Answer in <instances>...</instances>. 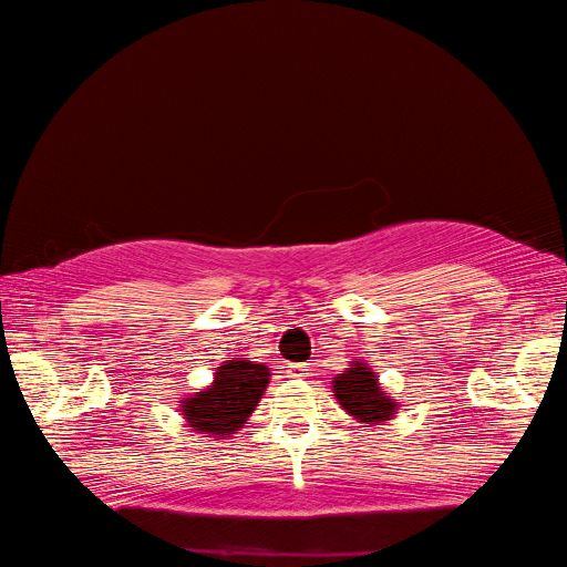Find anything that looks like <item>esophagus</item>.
Masks as SVG:
<instances>
[{"instance_id":"1","label":"esophagus","mask_w":567,"mask_h":567,"mask_svg":"<svg viewBox=\"0 0 567 567\" xmlns=\"http://www.w3.org/2000/svg\"><path fill=\"white\" fill-rule=\"evenodd\" d=\"M307 365H287V378H307Z\"/></svg>"}]
</instances>
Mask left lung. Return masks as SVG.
Listing matches in <instances>:
<instances>
[{"instance_id":"8db88e82","label":"left lung","mask_w":567,"mask_h":567,"mask_svg":"<svg viewBox=\"0 0 567 567\" xmlns=\"http://www.w3.org/2000/svg\"><path fill=\"white\" fill-rule=\"evenodd\" d=\"M331 392L343 412L358 424H388L400 412V400L382 388L380 375L363 358H353L343 372L331 380Z\"/></svg>"}]
</instances>
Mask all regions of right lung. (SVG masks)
Wrapping results in <instances>:
<instances>
[{
	"instance_id": "right-lung-1",
	"label": "right lung",
	"mask_w": 567,
	"mask_h": 567,
	"mask_svg": "<svg viewBox=\"0 0 567 567\" xmlns=\"http://www.w3.org/2000/svg\"><path fill=\"white\" fill-rule=\"evenodd\" d=\"M270 375V368L256 360H224L207 388L179 400L185 426L212 441L231 439L256 412L260 396L268 390Z\"/></svg>"
}]
</instances>
